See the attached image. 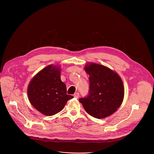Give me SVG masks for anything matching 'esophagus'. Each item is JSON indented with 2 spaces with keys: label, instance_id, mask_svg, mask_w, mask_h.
Wrapping results in <instances>:
<instances>
[{
  "label": "esophagus",
  "instance_id": "obj_1",
  "mask_svg": "<svg viewBox=\"0 0 154 154\" xmlns=\"http://www.w3.org/2000/svg\"><path fill=\"white\" fill-rule=\"evenodd\" d=\"M74 97L78 99L79 97V93H75L74 94Z\"/></svg>",
  "mask_w": 154,
  "mask_h": 154
}]
</instances>
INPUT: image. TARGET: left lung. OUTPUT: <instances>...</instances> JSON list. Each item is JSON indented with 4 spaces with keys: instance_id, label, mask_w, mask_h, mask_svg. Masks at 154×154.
<instances>
[{
    "instance_id": "obj_1",
    "label": "left lung",
    "mask_w": 154,
    "mask_h": 154,
    "mask_svg": "<svg viewBox=\"0 0 154 154\" xmlns=\"http://www.w3.org/2000/svg\"><path fill=\"white\" fill-rule=\"evenodd\" d=\"M89 74L88 96L79 99L85 111L91 116L103 119L112 115L121 105L124 88L115 71L103 65L88 63L84 68Z\"/></svg>"
}]
</instances>
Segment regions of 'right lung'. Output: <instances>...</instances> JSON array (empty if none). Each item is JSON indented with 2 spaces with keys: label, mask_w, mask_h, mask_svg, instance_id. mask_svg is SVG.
I'll return each instance as SVG.
<instances>
[{
  "label": "right lung",
  "mask_w": 154,
  "mask_h": 154,
  "mask_svg": "<svg viewBox=\"0 0 154 154\" xmlns=\"http://www.w3.org/2000/svg\"><path fill=\"white\" fill-rule=\"evenodd\" d=\"M61 68L51 64L38 72L27 88L29 100L38 112L52 116L61 111L74 97L66 94V86L61 80Z\"/></svg>",
  "instance_id": "right-lung-1"
}]
</instances>
